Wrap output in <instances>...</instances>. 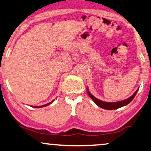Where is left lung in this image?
Segmentation results:
<instances>
[{
	"label": "left lung",
	"instance_id": "1",
	"mask_svg": "<svg viewBox=\"0 0 151 151\" xmlns=\"http://www.w3.org/2000/svg\"><path fill=\"white\" fill-rule=\"evenodd\" d=\"M137 91L138 90L136 91L134 93V94L133 95V96H131L128 99H127V100H124L123 101H119V102H103V101H101L100 100H98V99L95 98V97L93 96L92 94L90 93L89 91H88V96H89L90 98L92 99L93 101V102L96 103V104L98 105V106H100L102 109H107V110H114V109H119V108H120V107L125 106V105H127L129 103L131 102V101L133 100V98H135V95L137 94Z\"/></svg>",
	"mask_w": 151,
	"mask_h": 151
}]
</instances>
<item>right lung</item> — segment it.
I'll list each match as a JSON object with an SVG mask.
<instances>
[{"mask_svg":"<svg viewBox=\"0 0 151 151\" xmlns=\"http://www.w3.org/2000/svg\"><path fill=\"white\" fill-rule=\"evenodd\" d=\"M53 102V101H52ZM49 102V103H48V104H46L45 105H42V106H35L34 107L35 108H42V107H44V106H47V105H49V104H50L51 102Z\"/></svg>","mask_w":151,"mask_h":151,"instance_id":"right-lung-1","label":"right lung"}]
</instances>
